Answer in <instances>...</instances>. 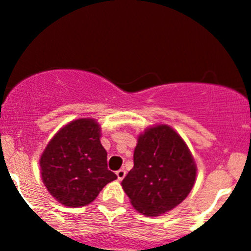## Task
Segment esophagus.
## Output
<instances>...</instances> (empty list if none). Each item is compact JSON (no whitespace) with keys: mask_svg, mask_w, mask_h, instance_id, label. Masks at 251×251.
<instances>
[{"mask_svg":"<svg viewBox=\"0 0 251 251\" xmlns=\"http://www.w3.org/2000/svg\"><path fill=\"white\" fill-rule=\"evenodd\" d=\"M116 174H117L118 179L123 180L124 178H125V176H126V171H125V170H124V169H120V170H118Z\"/></svg>","mask_w":251,"mask_h":251,"instance_id":"34e87169","label":"esophagus"}]
</instances>
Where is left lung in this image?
I'll use <instances>...</instances> for the list:
<instances>
[{
	"label": "left lung",
	"instance_id": "left-lung-1",
	"mask_svg": "<svg viewBox=\"0 0 251 251\" xmlns=\"http://www.w3.org/2000/svg\"><path fill=\"white\" fill-rule=\"evenodd\" d=\"M134 166L122 185L135 210L159 216L186 198L196 180V164L188 146L166 125L146 129L138 138Z\"/></svg>",
	"mask_w": 251,
	"mask_h": 251
}]
</instances>
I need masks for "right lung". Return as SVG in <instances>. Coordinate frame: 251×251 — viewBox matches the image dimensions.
<instances>
[{
    "mask_svg": "<svg viewBox=\"0 0 251 251\" xmlns=\"http://www.w3.org/2000/svg\"><path fill=\"white\" fill-rule=\"evenodd\" d=\"M40 166L50 194L71 208L87 205L117 179L107 168L100 126L93 119L74 120L60 129L43 151Z\"/></svg>",
    "mask_w": 251,
    "mask_h": 251,
    "instance_id": "obj_1",
    "label": "right lung"
}]
</instances>
